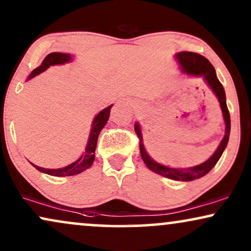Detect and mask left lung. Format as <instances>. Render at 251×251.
Returning <instances> with one entry per match:
<instances>
[{
	"label": "left lung",
	"instance_id": "left-lung-1",
	"mask_svg": "<svg viewBox=\"0 0 251 251\" xmlns=\"http://www.w3.org/2000/svg\"><path fill=\"white\" fill-rule=\"evenodd\" d=\"M176 58L178 60V62L182 66V71L189 75H195V76H204V78L207 82V84L210 85L215 96L218 97L219 103H220L221 110H223V115L225 119V124H226V132H225V136L221 141V144L219 145L217 151L208 158L207 161L204 163L199 164V166L188 168V169H176V168H169L162 164L156 163L154 160H151L149 157V155L146 151L144 147V140H142V134L139 127L138 123L134 125V129L136 135L139 138V147H140V154L142 160L146 166L154 173L158 174V175L167 177V178L175 179V180H183V182H190V180L198 179L201 177L205 176L206 174L210 173L217 162L219 158L223 155L225 148L228 144V139H229V133H230V116L229 111H228L227 104H226V95H225V90L223 84L220 83V81L218 80L217 74H215L214 67L211 65V62L208 61L205 56H202L198 53L193 52H180L177 53Z\"/></svg>",
	"mask_w": 251,
	"mask_h": 251
}]
</instances>
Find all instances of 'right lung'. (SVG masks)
I'll list each match as a JSON object with an SVG mask.
<instances>
[{"instance_id":"right-lung-1","label":"right lung","mask_w":251,"mask_h":251,"mask_svg":"<svg viewBox=\"0 0 251 251\" xmlns=\"http://www.w3.org/2000/svg\"><path fill=\"white\" fill-rule=\"evenodd\" d=\"M71 59H72L71 54H66V53H58V52L50 53V54L44 59V61L41 62L39 67H37L32 73H31L30 76H28V78H32L36 75L40 74V73L45 72L47 68L50 67V66L62 65V63L71 61ZM111 107H112V105L107 106L106 109L100 111V112L96 116V118L94 119L93 126H91L90 135H89L87 148H85L84 154L82 155L76 162L69 164V166L65 168H61V169H45V168H40L38 166H34V164H32V166L36 168L37 170L41 171V173H45L47 175L58 176V177L77 175V174H80L85 169H88L89 167H91V164H93L95 160V149H96V146H97L98 135H100L102 128L105 126L107 120H109Z\"/></svg>"}]
</instances>
